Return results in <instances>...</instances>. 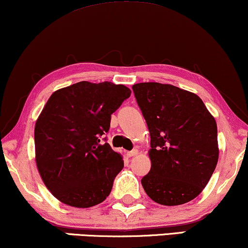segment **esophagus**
I'll return each instance as SVG.
<instances>
[{"mask_svg": "<svg viewBox=\"0 0 248 248\" xmlns=\"http://www.w3.org/2000/svg\"><path fill=\"white\" fill-rule=\"evenodd\" d=\"M138 149H133V151L131 152H127V156L131 157V156H136V155H138Z\"/></svg>", "mask_w": 248, "mask_h": 248, "instance_id": "obj_1", "label": "esophagus"}]
</instances>
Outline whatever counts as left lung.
I'll list each match as a JSON object with an SVG mask.
<instances>
[{"label":"left lung","instance_id":"left-lung-1","mask_svg":"<svg viewBox=\"0 0 248 248\" xmlns=\"http://www.w3.org/2000/svg\"><path fill=\"white\" fill-rule=\"evenodd\" d=\"M151 134L152 162L141 179L149 198L163 206L193 200L218 161L217 125L197 94L169 84L132 86Z\"/></svg>","mask_w":248,"mask_h":248}]
</instances>
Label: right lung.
Listing matches in <instances>:
<instances>
[{
    "label": "right lung",
    "instance_id": "right-lung-1",
    "mask_svg": "<svg viewBox=\"0 0 248 248\" xmlns=\"http://www.w3.org/2000/svg\"><path fill=\"white\" fill-rule=\"evenodd\" d=\"M131 91L124 85L80 81L51 94L35 122V162L46 187L76 208L105 201L124 161L101 136Z\"/></svg>",
    "mask_w": 248,
    "mask_h": 248
}]
</instances>
